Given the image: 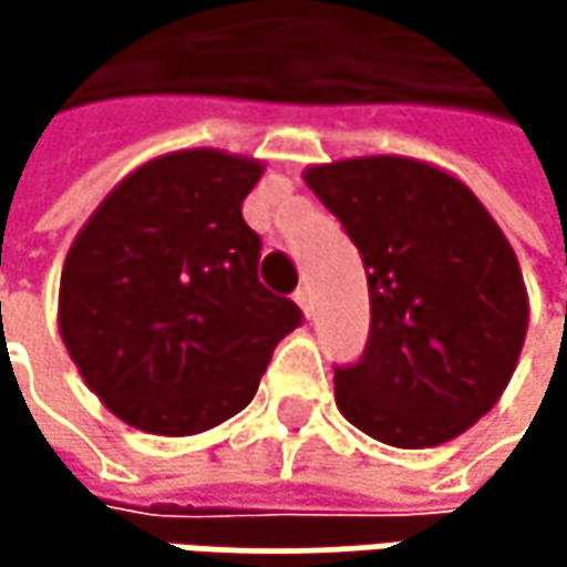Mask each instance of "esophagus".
Listing matches in <instances>:
<instances>
[{
    "instance_id": "esophagus-1",
    "label": "esophagus",
    "mask_w": 567,
    "mask_h": 567,
    "mask_svg": "<svg viewBox=\"0 0 567 567\" xmlns=\"http://www.w3.org/2000/svg\"><path fill=\"white\" fill-rule=\"evenodd\" d=\"M295 301H298V308H301L305 315H311V288H308V285H298Z\"/></svg>"
}]
</instances>
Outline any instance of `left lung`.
Returning <instances> with one entry per match:
<instances>
[{
	"mask_svg": "<svg viewBox=\"0 0 567 567\" xmlns=\"http://www.w3.org/2000/svg\"><path fill=\"white\" fill-rule=\"evenodd\" d=\"M305 183L358 246L371 334L334 368V400L368 436L423 450L470 430L509 384L528 295L509 239L453 173L410 157L308 167Z\"/></svg>",
	"mask_w": 567,
	"mask_h": 567,
	"instance_id": "1",
	"label": "left lung"
}]
</instances>
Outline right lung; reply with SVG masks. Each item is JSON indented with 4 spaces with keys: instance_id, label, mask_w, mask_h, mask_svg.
Segmentation results:
<instances>
[{
    "instance_id": "1",
    "label": "right lung",
    "mask_w": 567,
    "mask_h": 567,
    "mask_svg": "<svg viewBox=\"0 0 567 567\" xmlns=\"http://www.w3.org/2000/svg\"><path fill=\"white\" fill-rule=\"evenodd\" d=\"M262 164L213 147L127 173L74 236L58 331L84 384L124 423L193 436L259 391L276 344L301 324L259 282L262 239L243 199Z\"/></svg>"
}]
</instances>
